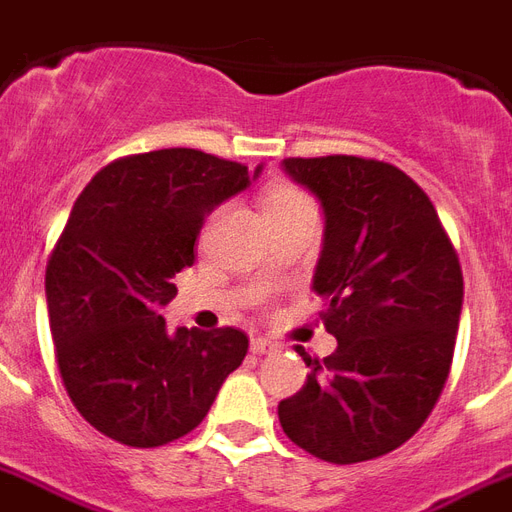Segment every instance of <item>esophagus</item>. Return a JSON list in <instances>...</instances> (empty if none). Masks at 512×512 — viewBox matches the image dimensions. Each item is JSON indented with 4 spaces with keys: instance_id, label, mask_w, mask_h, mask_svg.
<instances>
[{
    "instance_id": "1",
    "label": "esophagus",
    "mask_w": 512,
    "mask_h": 512,
    "mask_svg": "<svg viewBox=\"0 0 512 512\" xmlns=\"http://www.w3.org/2000/svg\"><path fill=\"white\" fill-rule=\"evenodd\" d=\"M276 343L265 341V338H252V354H273Z\"/></svg>"
}]
</instances>
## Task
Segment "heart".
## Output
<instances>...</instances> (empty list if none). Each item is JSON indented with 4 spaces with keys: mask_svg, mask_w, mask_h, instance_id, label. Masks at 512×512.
<instances>
[{
    "mask_svg": "<svg viewBox=\"0 0 512 512\" xmlns=\"http://www.w3.org/2000/svg\"><path fill=\"white\" fill-rule=\"evenodd\" d=\"M298 206H311L306 193H300L298 187H273L271 195L265 198V214L287 212V209H298Z\"/></svg>",
    "mask_w": 512,
    "mask_h": 512,
    "instance_id": "b5f03b06",
    "label": "heart"
}]
</instances>
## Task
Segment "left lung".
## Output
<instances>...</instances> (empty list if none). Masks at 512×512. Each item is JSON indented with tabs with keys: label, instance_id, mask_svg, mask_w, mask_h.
I'll return each instance as SVG.
<instances>
[{
	"label": "left lung",
	"instance_id": "8db88e82",
	"mask_svg": "<svg viewBox=\"0 0 512 512\" xmlns=\"http://www.w3.org/2000/svg\"><path fill=\"white\" fill-rule=\"evenodd\" d=\"M317 195L325 241L314 292L338 349L279 403L284 435L317 459L368 462L400 448L446 386L462 314V265L427 193L392 163L287 158Z\"/></svg>",
	"mask_w": 512,
	"mask_h": 512
}]
</instances>
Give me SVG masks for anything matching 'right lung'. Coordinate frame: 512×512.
<instances>
[{
    "instance_id": "1",
    "label": "right lung",
    "mask_w": 512,
    "mask_h": 512,
    "mask_svg": "<svg viewBox=\"0 0 512 512\" xmlns=\"http://www.w3.org/2000/svg\"><path fill=\"white\" fill-rule=\"evenodd\" d=\"M260 174L187 147L128 155L74 201L45 271L50 333L74 408L101 435L134 448L193 432L222 381L247 357L236 327H179L161 308L193 265L206 214Z\"/></svg>"
}]
</instances>
